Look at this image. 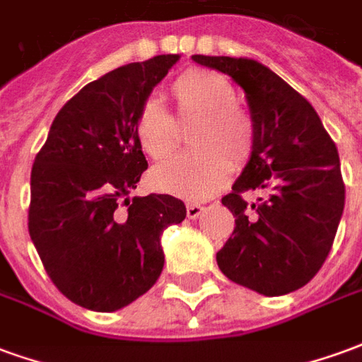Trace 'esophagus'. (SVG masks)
Segmentation results:
<instances>
[{
    "label": "esophagus",
    "mask_w": 362,
    "mask_h": 362,
    "mask_svg": "<svg viewBox=\"0 0 362 362\" xmlns=\"http://www.w3.org/2000/svg\"><path fill=\"white\" fill-rule=\"evenodd\" d=\"M204 211V207L199 204H188L186 205V215H188V219H197L199 215Z\"/></svg>",
    "instance_id": "1"
}]
</instances>
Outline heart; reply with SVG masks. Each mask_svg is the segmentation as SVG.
Listing matches in <instances>:
<instances>
[{"label":"heart","instance_id":"1","mask_svg":"<svg viewBox=\"0 0 362 362\" xmlns=\"http://www.w3.org/2000/svg\"><path fill=\"white\" fill-rule=\"evenodd\" d=\"M180 119H194L188 139L196 149L168 158L153 168L151 182L160 192L205 199L225 186L233 163H244L254 143L250 116L235 104L233 85L205 69H188L170 85ZM135 137L151 158L168 157L178 143L176 122L163 104L149 98L135 116Z\"/></svg>","mask_w":362,"mask_h":362}]
</instances>
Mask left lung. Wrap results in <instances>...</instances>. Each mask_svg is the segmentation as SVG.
<instances>
[{"label": "left lung", "instance_id": "obj_1", "mask_svg": "<svg viewBox=\"0 0 362 362\" xmlns=\"http://www.w3.org/2000/svg\"><path fill=\"white\" fill-rule=\"evenodd\" d=\"M240 85L250 106L248 165L221 202L235 230L217 252L228 279L259 295L304 287L332 250L345 205L337 147L312 104L256 59L192 56ZM244 193H258L248 204Z\"/></svg>", "mask_w": 362, "mask_h": 362}]
</instances>
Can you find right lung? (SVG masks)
<instances>
[{
    "label": "right lung",
    "mask_w": 362,
    "mask_h": 362,
    "mask_svg": "<svg viewBox=\"0 0 362 362\" xmlns=\"http://www.w3.org/2000/svg\"><path fill=\"white\" fill-rule=\"evenodd\" d=\"M178 59L155 56L85 85L35 158L28 233L52 283L83 308L114 312L145 295L165 266L163 230L186 219L168 194L129 199L147 170L135 116Z\"/></svg>",
    "instance_id": "1"
}]
</instances>
